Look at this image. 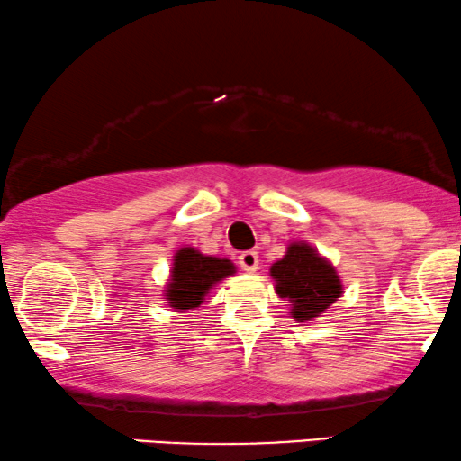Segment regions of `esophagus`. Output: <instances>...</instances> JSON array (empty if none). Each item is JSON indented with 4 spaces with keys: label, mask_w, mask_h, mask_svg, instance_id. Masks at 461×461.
<instances>
[{
    "label": "esophagus",
    "mask_w": 461,
    "mask_h": 461,
    "mask_svg": "<svg viewBox=\"0 0 461 461\" xmlns=\"http://www.w3.org/2000/svg\"><path fill=\"white\" fill-rule=\"evenodd\" d=\"M238 264H240V268L247 270V273H255L259 266L258 251H242L238 255Z\"/></svg>",
    "instance_id": "obj_1"
}]
</instances>
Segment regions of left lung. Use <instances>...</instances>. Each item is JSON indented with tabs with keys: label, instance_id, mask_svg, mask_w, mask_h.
<instances>
[{
	"label": "left lung",
	"instance_id": "left-lung-1",
	"mask_svg": "<svg viewBox=\"0 0 461 461\" xmlns=\"http://www.w3.org/2000/svg\"><path fill=\"white\" fill-rule=\"evenodd\" d=\"M270 275L276 281V294L292 301V315L298 321L318 318L341 294L335 268L307 245L287 247L285 258L273 264Z\"/></svg>",
	"mask_w": 461,
	"mask_h": 461
}]
</instances>
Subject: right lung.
I'll return each mask as SVG.
<instances>
[{"mask_svg":"<svg viewBox=\"0 0 461 461\" xmlns=\"http://www.w3.org/2000/svg\"><path fill=\"white\" fill-rule=\"evenodd\" d=\"M231 273L234 264L230 259L210 258L197 253L195 249L185 247L176 253L167 301L176 309H195L203 303L210 287Z\"/></svg>","mask_w":461,"mask_h":461,"instance_id":"right-lung-1","label":"right lung"}]
</instances>
